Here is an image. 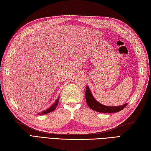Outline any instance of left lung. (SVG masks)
I'll use <instances>...</instances> for the list:
<instances>
[{
    "label": "left lung",
    "mask_w": 151,
    "mask_h": 151,
    "mask_svg": "<svg viewBox=\"0 0 151 151\" xmlns=\"http://www.w3.org/2000/svg\"><path fill=\"white\" fill-rule=\"evenodd\" d=\"M86 101L89 108L93 110L101 112V113H115L123 110L127 105V104H124L122 106H106L102 105L94 99L88 86L86 89Z\"/></svg>",
    "instance_id": "8db88e82"
}]
</instances>
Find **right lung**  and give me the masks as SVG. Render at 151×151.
Wrapping results in <instances>:
<instances>
[{"instance_id": "1", "label": "right lung", "mask_w": 151, "mask_h": 151, "mask_svg": "<svg viewBox=\"0 0 151 151\" xmlns=\"http://www.w3.org/2000/svg\"><path fill=\"white\" fill-rule=\"evenodd\" d=\"M59 98H60V97L58 98L56 101L55 102H54V104L52 106L50 107L49 109H47V110H45V111H42V112H41V114H39V115H44V114H49V113H50V112L53 111L54 110H55L56 108V106H58V104Z\"/></svg>"}]
</instances>
